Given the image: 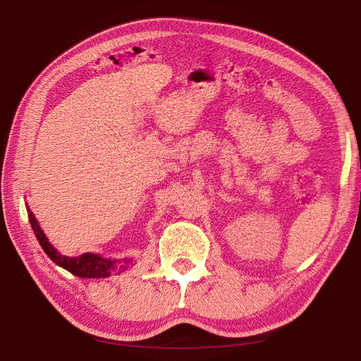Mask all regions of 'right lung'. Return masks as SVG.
<instances>
[{
    "label": "right lung",
    "instance_id": "1",
    "mask_svg": "<svg viewBox=\"0 0 361 361\" xmlns=\"http://www.w3.org/2000/svg\"><path fill=\"white\" fill-rule=\"evenodd\" d=\"M27 217L38 243L42 245V248L46 255H48V257L59 267H62L70 273L79 276V278H109L113 273H122L127 270L130 267V262H132V259H122V262H118L116 259H105L96 255V252H83L82 256L78 257L60 255V252L48 242V237L43 233V229L38 225L35 216L30 212L29 208Z\"/></svg>",
    "mask_w": 361,
    "mask_h": 361
}]
</instances>
